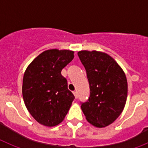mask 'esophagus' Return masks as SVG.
<instances>
[{"label": "esophagus", "mask_w": 148, "mask_h": 148, "mask_svg": "<svg viewBox=\"0 0 148 148\" xmlns=\"http://www.w3.org/2000/svg\"><path fill=\"white\" fill-rule=\"evenodd\" d=\"M74 97H75V98H77V96H78V95H77V91H74Z\"/></svg>", "instance_id": "obj_1"}]
</instances>
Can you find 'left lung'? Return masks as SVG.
Segmentation results:
<instances>
[{
    "label": "left lung",
    "mask_w": 148,
    "mask_h": 148,
    "mask_svg": "<svg viewBox=\"0 0 148 148\" xmlns=\"http://www.w3.org/2000/svg\"><path fill=\"white\" fill-rule=\"evenodd\" d=\"M78 57L87 72L90 97L81 103V109L89 123L103 127L121 114L127 96L124 72L110 56L103 52L79 51Z\"/></svg>",
    "instance_id": "obj_1"
}]
</instances>
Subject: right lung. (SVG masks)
<instances>
[{
	"mask_svg": "<svg viewBox=\"0 0 148 148\" xmlns=\"http://www.w3.org/2000/svg\"><path fill=\"white\" fill-rule=\"evenodd\" d=\"M74 51L51 49L44 51L24 73L22 94L32 117L47 127L64 119L74 99L61 71L74 59Z\"/></svg>",
	"mask_w": 148,
	"mask_h": 148,
	"instance_id": "1",
	"label": "right lung"
}]
</instances>
